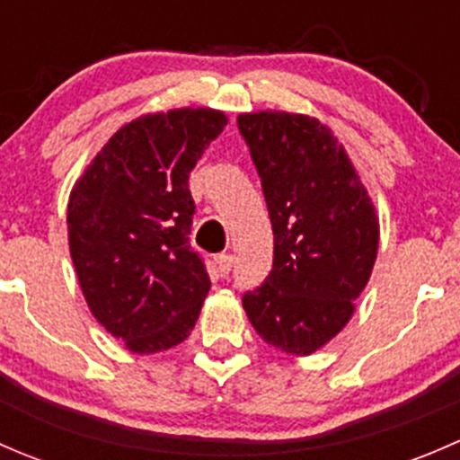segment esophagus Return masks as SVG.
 <instances>
[{"mask_svg":"<svg viewBox=\"0 0 460 460\" xmlns=\"http://www.w3.org/2000/svg\"><path fill=\"white\" fill-rule=\"evenodd\" d=\"M216 262L222 276H226V273L231 271V267H234V256H231V253H220V256L216 258Z\"/></svg>","mask_w":460,"mask_h":460,"instance_id":"obj_1","label":"esophagus"}]
</instances>
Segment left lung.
Segmentation results:
<instances>
[{
	"label": "left lung",
	"instance_id": "left-lung-1",
	"mask_svg": "<svg viewBox=\"0 0 460 460\" xmlns=\"http://www.w3.org/2000/svg\"><path fill=\"white\" fill-rule=\"evenodd\" d=\"M273 229V269L243 296L267 345L309 356L354 316L380 225L354 162L327 124L287 111L240 113Z\"/></svg>",
	"mask_w": 460,
	"mask_h": 460
}]
</instances>
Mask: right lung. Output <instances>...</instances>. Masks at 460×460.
<instances>
[{
    "instance_id": "obj_1",
    "label": "right lung",
    "mask_w": 460,
    "mask_h": 460,
    "mask_svg": "<svg viewBox=\"0 0 460 460\" xmlns=\"http://www.w3.org/2000/svg\"><path fill=\"white\" fill-rule=\"evenodd\" d=\"M229 118L207 106L146 113L111 136L71 189L68 249L97 323L133 354L187 341L211 280L189 247V173Z\"/></svg>"
}]
</instances>
